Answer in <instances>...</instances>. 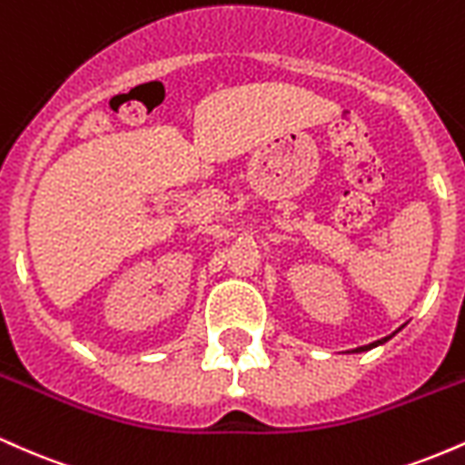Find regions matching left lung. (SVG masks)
Listing matches in <instances>:
<instances>
[{
  "label": "left lung",
  "mask_w": 465,
  "mask_h": 465,
  "mask_svg": "<svg viewBox=\"0 0 465 465\" xmlns=\"http://www.w3.org/2000/svg\"><path fill=\"white\" fill-rule=\"evenodd\" d=\"M393 334H396V332H393ZM393 334H391V336H393ZM391 336H385V339L376 341V343H370V345H362V348H356L354 351H365V350H371V348H376V345H381V343H387V341H389V339H391Z\"/></svg>",
  "instance_id": "left-lung-1"
}]
</instances>
